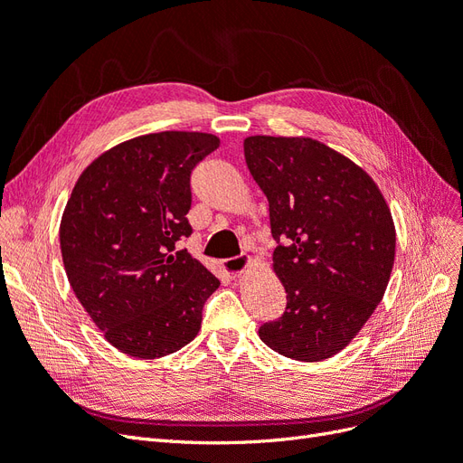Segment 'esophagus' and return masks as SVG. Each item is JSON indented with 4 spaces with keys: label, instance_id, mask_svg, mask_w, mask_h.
<instances>
[{
    "label": "esophagus",
    "instance_id": "obj_1",
    "mask_svg": "<svg viewBox=\"0 0 463 463\" xmlns=\"http://www.w3.org/2000/svg\"><path fill=\"white\" fill-rule=\"evenodd\" d=\"M249 266V259L247 257H233V259H226L222 260V269L226 270V274L230 278H240L243 274V270Z\"/></svg>",
    "mask_w": 463,
    "mask_h": 463
}]
</instances>
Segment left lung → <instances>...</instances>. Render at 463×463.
<instances>
[{
	"label": "left lung",
	"mask_w": 463,
	"mask_h": 463,
	"mask_svg": "<svg viewBox=\"0 0 463 463\" xmlns=\"http://www.w3.org/2000/svg\"><path fill=\"white\" fill-rule=\"evenodd\" d=\"M243 150L269 199L272 266L288 293L260 340L289 359H328L383 301L396 255L390 208L365 170L315 138L255 135Z\"/></svg>",
	"instance_id": "8db88e82"
}]
</instances>
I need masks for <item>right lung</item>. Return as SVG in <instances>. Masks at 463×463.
<instances>
[{
    "mask_svg": "<svg viewBox=\"0 0 463 463\" xmlns=\"http://www.w3.org/2000/svg\"><path fill=\"white\" fill-rule=\"evenodd\" d=\"M220 146L208 133L135 137L80 174L61 216V257L77 299L104 338L156 359L199 334L218 278L177 241L193 233L191 174Z\"/></svg>",
    "mask_w": 463,
    "mask_h": 463,
    "instance_id": "right-lung-1",
    "label": "right lung"
}]
</instances>
